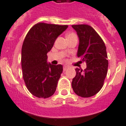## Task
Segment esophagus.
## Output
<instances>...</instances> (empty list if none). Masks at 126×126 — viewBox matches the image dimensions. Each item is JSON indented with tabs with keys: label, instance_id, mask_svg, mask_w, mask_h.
Masks as SVG:
<instances>
[{
	"label": "esophagus",
	"instance_id": "1",
	"mask_svg": "<svg viewBox=\"0 0 126 126\" xmlns=\"http://www.w3.org/2000/svg\"><path fill=\"white\" fill-rule=\"evenodd\" d=\"M68 66H63V70H64V71H66V70L68 69Z\"/></svg>",
	"mask_w": 126,
	"mask_h": 126
}]
</instances>
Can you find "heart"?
I'll return each mask as SVG.
<instances>
[{
    "label": "heart",
    "mask_w": 126,
    "mask_h": 126,
    "mask_svg": "<svg viewBox=\"0 0 126 126\" xmlns=\"http://www.w3.org/2000/svg\"><path fill=\"white\" fill-rule=\"evenodd\" d=\"M73 35H74V34H68V35H67V37H69V36H73Z\"/></svg>",
    "instance_id": "obj_1"
}]
</instances>
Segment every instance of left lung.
I'll use <instances>...</instances> for the list:
<instances>
[{"instance_id":"left-lung-1","label":"left lung","mask_w":126,"mask_h":126,"mask_svg":"<svg viewBox=\"0 0 126 126\" xmlns=\"http://www.w3.org/2000/svg\"><path fill=\"white\" fill-rule=\"evenodd\" d=\"M79 43L78 57L81 62L85 61L84 71L76 68V76L73 78L72 86L78 95L90 97L95 95L102 88L107 75L108 61L106 47L103 40L94 28L88 25H73Z\"/></svg>"}]
</instances>
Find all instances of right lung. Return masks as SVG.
Returning <instances> with one entry per match:
<instances>
[{
  "instance_id": "add662e5",
  "label": "right lung",
  "mask_w": 126,
  "mask_h": 126,
  "mask_svg": "<svg viewBox=\"0 0 126 126\" xmlns=\"http://www.w3.org/2000/svg\"><path fill=\"white\" fill-rule=\"evenodd\" d=\"M68 25L38 23L29 31L22 48V74L27 88L38 98L54 94L63 66L47 62V54Z\"/></svg>"
}]
</instances>
